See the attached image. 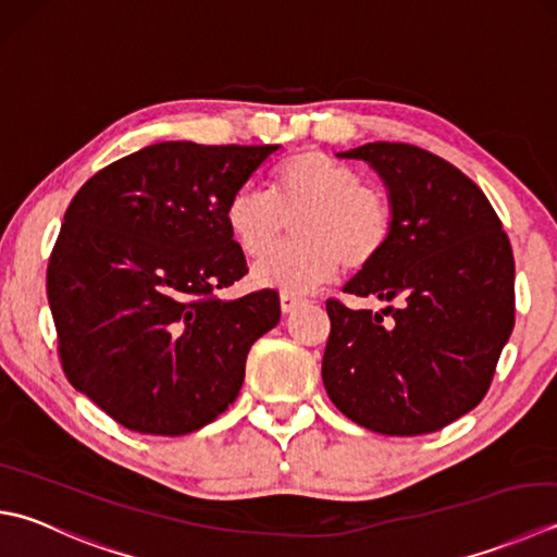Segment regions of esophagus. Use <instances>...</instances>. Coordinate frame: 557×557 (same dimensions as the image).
Instances as JSON below:
<instances>
[{
	"label": "esophagus",
	"mask_w": 557,
	"mask_h": 557,
	"mask_svg": "<svg viewBox=\"0 0 557 557\" xmlns=\"http://www.w3.org/2000/svg\"><path fill=\"white\" fill-rule=\"evenodd\" d=\"M299 304H301V297H297V294H287V292L280 294V307H282V311H285V313L297 309Z\"/></svg>",
	"instance_id": "1"
}]
</instances>
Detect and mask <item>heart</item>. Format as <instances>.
<instances>
[{
    "label": "heart",
    "mask_w": 557,
    "mask_h": 557,
    "mask_svg": "<svg viewBox=\"0 0 557 557\" xmlns=\"http://www.w3.org/2000/svg\"><path fill=\"white\" fill-rule=\"evenodd\" d=\"M292 219L295 244L273 255ZM226 226L248 258L273 255L256 265L258 285L304 294L341 265H372L394 234V207L350 163L304 149L272 169L268 193L238 188L226 202Z\"/></svg>",
    "instance_id": "obj_1"
}]
</instances>
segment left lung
Segmentation results:
<instances>
[{
  "label": "left lung",
  "instance_id": "1",
  "mask_svg": "<svg viewBox=\"0 0 557 557\" xmlns=\"http://www.w3.org/2000/svg\"><path fill=\"white\" fill-rule=\"evenodd\" d=\"M337 157L372 163L394 207L384 253L343 292L400 307L374 313L325 301V394L372 432H437L485 398L515 329L509 238L485 193L432 151L369 141Z\"/></svg>",
  "mask_w": 557,
  "mask_h": 557
}]
</instances>
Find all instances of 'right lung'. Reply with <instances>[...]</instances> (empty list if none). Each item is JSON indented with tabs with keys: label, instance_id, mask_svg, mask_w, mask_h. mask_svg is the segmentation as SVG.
I'll use <instances>...</instances> for the list:
<instances>
[{
	"label": "right lung",
	"instance_id": "1",
	"mask_svg": "<svg viewBox=\"0 0 557 557\" xmlns=\"http://www.w3.org/2000/svg\"><path fill=\"white\" fill-rule=\"evenodd\" d=\"M277 149L159 141L98 171L64 212L48 263L62 372L123 428L181 437L242 391L280 297L216 294L248 272L226 202Z\"/></svg>",
	"mask_w": 557,
	"mask_h": 557
}]
</instances>
